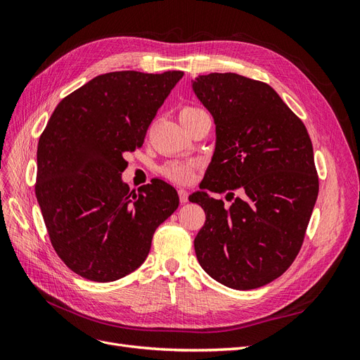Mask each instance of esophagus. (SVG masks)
<instances>
[{"mask_svg": "<svg viewBox=\"0 0 360 360\" xmlns=\"http://www.w3.org/2000/svg\"><path fill=\"white\" fill-rule=\"evenodd\" d=\"M179 198H180V202L184 204L189 201V193L186 189H179Z\"/></svg>", "mask_w": 360, "mask_h": 360, "instance_id": "obj_1", "label": "esophagus"}]
</instances>
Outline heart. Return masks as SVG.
I'll return each mask as SVG.
<instances>
[{
    "instance_id": "heart-1",
    "label": "heart",
    "mask_w": 360,
    "mask_h": 360,
    "mask_svg": "<svg viewBox=\"0 0 360 360\" xmlns=\"http://www.w3.org/2000/svg\"><path fill=\"white\" fill-rule=\"evenodd\" d=\"M202 110L197 106H183L179 111V118L184 120L189 118L191 115L197 114ZM159 172L162 174V177H165L167 180L177 183V184H188L195 179V172H197V165L193 162L189 160H169L167 163H163L160 167Z\"/></svg>"
}]
</instances>
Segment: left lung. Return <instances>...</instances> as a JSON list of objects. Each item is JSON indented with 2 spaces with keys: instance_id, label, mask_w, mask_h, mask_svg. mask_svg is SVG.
<instances>
[{
  "instance_id": "obj_1",
  "label": "left lung",
  "mask_w": 360,
  "mask_h": 360,
  "mask_svg": "<svg viewBox=\"0 0 360 360\" xmlns=\"http://www.w3.org/2000/svg\"><path fill=\"white\" fill-rule=\"evenodd\" d=\"M192 89L216 124V150L200 188L226 192L231 202L191 195L205 212L195 254L222 285L263 287L297 257L319 197L311 138L266 82L210 73Z\"/></svg>"
}]
</instances>
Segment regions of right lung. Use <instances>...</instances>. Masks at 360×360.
<instances>
[{
    "instance_id": "obj_1",
    "label": "right lung",
    "mask_w": 360,
    "mask_h": 360,
    "mask_svg": "<svg viewBox=\"0 0 360 360\" xmlns=\"http://www.w3.org/2000/svg\"><path fill=\"white\" fill-rule=\"evenodd\" d=\"M180 70L99 75L58 103L39 138L36 197L52 248L76 275L111 282L144 263L156 228L176 212L171 184L138 193L124 155L144 144Z\"/></svg>"
}]
</instances>
